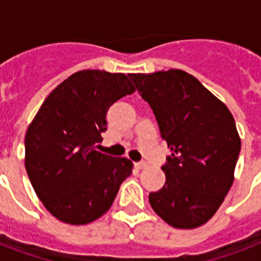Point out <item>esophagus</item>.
<instances>
[{"label":"esophagus","instance_id":"34e87169","mask_svg":"<svg viewBox=\"0 0 261 261\" xmlns=\"http://www.w3.org/2000/svg\"><path fill=\"white\" fill-rule=\"evenodd\" d=\"M135 167L138 168V169H145V168H147V163H145V161H139V163H135Z\"/></svg>","mask_w":261,"mask_h":261}]
</instances>
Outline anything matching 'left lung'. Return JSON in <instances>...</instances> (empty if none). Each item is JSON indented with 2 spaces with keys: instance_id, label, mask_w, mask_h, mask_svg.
I'll use <instances>...</instances> for the list:
<instances>
[{
  "instance_id": "8db88e82",
  "label": "left lung",
  "mask_w": 261,
  "mask_h": 261,
  "mask_svg": "<svg viewBox=\"0 0 261 261\" xmlns=\"http://www.w3.org/2000/svg\"><path fill=\"white\" fill-rule=\"evenodd\" d=\"M153 110L171 149L167 181L149 194L155 214L173 227L202 226L217 213L234 180L241 139L233 115L194 75L178 69L128 74Z\"/></svg>"
}]
</instances>
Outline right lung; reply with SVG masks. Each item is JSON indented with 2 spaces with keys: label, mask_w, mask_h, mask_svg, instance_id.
Returning <instances> with one entry per match:
<instances>
[{
  "label": "right lung",
  "mask_w": 261,
  "mask_h": 261,
  "mask_svg": "<svg viewBox=\"0 0 261 261\" xmlns=\"http://www.w3.org/2000/svg\"><path fill=\"white\" fill-rule=\"evenodd\" d=\"M135 92L123 73L81 70L51 92L25 134V169L55 218L87 225L110 210L133 163L96 150L107 111Z\"/></svg>",
  "instance_id": "right-lung-1"
}]
</instances>
